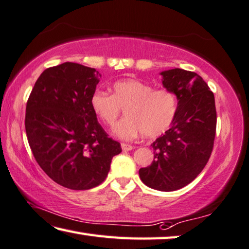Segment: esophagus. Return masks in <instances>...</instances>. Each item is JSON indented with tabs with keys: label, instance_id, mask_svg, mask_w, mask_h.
Instances as JSON below:
<instances>
[{
	"label": "esophagus",
	"instance_id": "1",
	"mask_svg": "<svg viewBox=\"0 0 249 249\" xmlns=\"http://www.w3.org/2000/svg\"><path fill=\"white\" fill-rule=\"evenodd\" d=\"M121 147H122V150H123V151H129V150H132V149H134V146H132V144L124 143V142L121 144Z\"/></svg>",
	"mask_w": 249,
	"mask_h": 249
}]
</instances>
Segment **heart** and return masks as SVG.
<instances>
[{
  "label": "heart",
  "instance_id": "obj_1",
  "mask_svg": "<svg viewBox=\"0 0 249 249\" xmlns=\"http://www.w3.org/2000/svg\"><path fill=\"white\" fill-rule=\"evenodd\" d=\"M90 106L110 127L115 125L121 109L125 107L127 117L115 126L113 133L122 139H133L142 134L156 137L168 130L175 120L178 102L169 89H153L147 83L128 78L112 85V96L96 90L90 98Z\"/></svg>",
  "mask_w": 249,
  "mask_h": 249
}]
</instances>
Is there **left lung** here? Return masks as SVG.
Instances as JSON below:
<instances>
[{
    "instance_id": "8db88e82",
    "label": "left lung",
    "mask_w": 249,
    "mask_h": 249,
    "mask_svg": "<svg viewBox=\"0 0 249 249\" xmlns=\"http://www.w3.org/2000/svg\"><path fill=\"white\" fill-rule=\"evenodd\" d=\"M160 75L163 87L178 98V113L171 127L151 143L155 158L139 176L148 187L173 192L193 182L209 160L216 111L213 92L198 74L174 69Z\"/></svg>"
}]
</instances>
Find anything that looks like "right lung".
I'll return each instance as SVG.
<instances>
[{"label": "right lung", "instance_id": "add662e5", "mask_svg": "<svg viewBox=\"0 0 249 249\" xmlns=\"http://www.w3.org/2000/svg\"><path fill=\"white\" fill-rule=\"evenodd\" d=\"M100 77L96 69L65 62L43 71L27 101L25 127L36 161L54 182L74 191L100 185L122 151L90 106Z\"/></svg>", "mask_w": 249, "mask_h": 249}]
</instances>
